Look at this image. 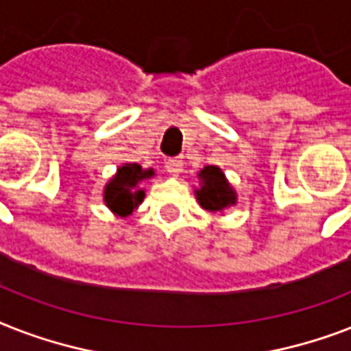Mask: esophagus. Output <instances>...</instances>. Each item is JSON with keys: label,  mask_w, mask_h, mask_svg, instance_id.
Returning <instances> with one entry per match:
<instances>
[{"label": "esophagus", "mask_w": 351, "mask_h": 351, "mask_svg": "<svg viewBox=\"0 0 351 351\" xmlns=\"http://www.w3.org/2000/svg\"><path fill=\"white\" fill-rule=\"evenodd\" d=\"M165 171L173 176H178L182 173V160L169 158L165 162Z\"/></svg>", "instance_id": "esophagus-1"}]
</instances>
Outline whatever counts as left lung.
I'll return each instance as SVG.
<instances>
[{
    "label": "left lung",
    "mask_w": 351,
    "mask_h": 351,
    "mask_svg": "<svg viewBox=\"0 0 351 351\" xmlns=\"http://www.w3.org/2000/svg\"><path fill=\"white\" fill-rule=\"evenodd\" d=\"M198 178H200V187L195 191V195H197L198 204L206 211L217 213L237 204V193L230 186V182L220 167L206 165L198 173Z\"/></svg>",
    "instance_id": "left-lung-1"
}]
</instances>
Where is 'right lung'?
I'll return each instance as SVG.
<instances>
[{
  "label": "right lung",
  "mask_w": 351,
  "mask_h": 351,
  "mask_svg": "<svg viewBox=\"0 0 351 351\" xmlns=\"http://www.w3.org/2000/svg\"><path fill=\"white\" fill-rule=\"evenodd\" d=\"M153 169H142L138 164H123L117 175L107 182L104 189V202L112 213L127 217L142 204L145 191L140 189V182L153 178Z\"/></svg>",
  "instance_id": "1"
}]
</instances>
